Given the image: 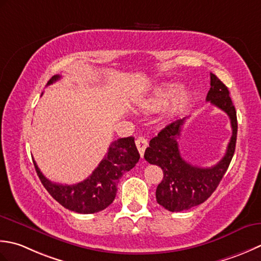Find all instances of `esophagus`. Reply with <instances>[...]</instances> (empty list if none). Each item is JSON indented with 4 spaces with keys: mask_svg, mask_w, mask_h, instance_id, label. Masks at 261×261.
<instances>
[{
    "mask_svg": "<svg viewBox=\"0 0 261 261\" xmlns=\"http://www.w3.org/2000/svg\"><path fill=\"white\" fill-rule=\"evenodd\" d=\"M135 143H136V147H137L138 152H140L141 156L143 158V155H144V152H145V148H146L147 145H148V144H147V141L145 140L144 137H137Z\"/></svg>",
    "mask_w": 261,
    "mask_h": 261,
    "instance_id": "1",
    "label": "esophagus"
}]
</instances>
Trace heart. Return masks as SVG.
I'll use <instances>...</instances> for the list:
<instances>
[{"label":"heart","instance_id":"obj_1","mask_svg":"<svg viewBox=\"0 0 261 261\" xmlns=\"http://www.w3.org/2000/svg\"><path fill=\"white\" fill-rule=\"evenodd\" d=\"M180 87L175 83H163L154 88L151 93L144 95L140 101L138 106L144 110H158L164 106H167L170 101L172 100L171 105L169 107L170 114H175L180 109H182L186 103L188 102L189 94L187 92H181L178 95ZM176 98H174V97Z\"/></svg>","mask_w":261,"mask_h":261}]
</instances>
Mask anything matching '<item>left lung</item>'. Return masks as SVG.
I'll use <instances>...</instances> for the list:
<instances>
[{
  "label": "left lung",
  "instance_id": "left-lung-1",
  "mask_svg": "<svg viewBox=\"0 0 261 261\" xmlns=\"http://www.w3.org/2000/svg\"><path fill=\"white\" fill-rule=\"evenodd\" d=\"M206 100L226 113L231 120L232 136L225 155L219 163L211 168H200L191 166L184 160L178 140L186 118L175 120L164 127L158 136L150 141V146L144 153L148 163L162 169L163 179L158 186L155 197L158 203L170 212L189 210L211 197L225 174L236 151L237 111L228 89L213 73H211V89Z\"/></svg>",
  "mask_w": 261,
  "mask_h": 261
}]
</instances>
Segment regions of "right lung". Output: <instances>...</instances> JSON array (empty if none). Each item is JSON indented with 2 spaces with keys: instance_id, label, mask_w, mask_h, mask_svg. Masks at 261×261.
I'll list each match as a JSON object with an SVG mask.
<instances>
[{
  "instance_id": "add662e5",
  "label": "right lung",
  "mask_w": 261,
  "mask_h": 261,
  "mask_svg": "<svg viewBox=\"0 0 261 261\" xmlns=\"http://www.w3.org/2000/svg\"><path fill=\"white\" fill-rule=\"evenodd\" d=\"M61 79V75H54L48 86ZM140 160L134 137H124L111 143L108 152L102 161L94 169V171L81 182L74 185H61L49 181L37 166L35 169L49 195L65 208L80 214H92L105 210L113 203L117 184L125 172L135 167Z\"/></svg>"
}]
</instances>
